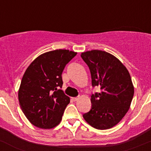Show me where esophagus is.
Here are the masks:
<instances>
[{"instance_id":"1","label":"esophagus","mask_w":151,"mask_h":151,"mask_svg":"<svg viewBox=\"0 0 151 151\" xmlns=\"http://www.w3.org/2000/svg\"><path fill=\"white\" fill-rule=\"evenodd\" d=\"M80 99V97H73V100L74 101H78V100Z\"/></svg>"}]
</instances>
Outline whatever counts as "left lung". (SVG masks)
Here are the masks:
<instances>
[{
    "label": "left lung",
    "instance_id": "obj_1",
    "mask_svg": "<svg viewBox=\"0 0 151 151\" xmlns=\"http://www.w3.org/2000/svg\"><path fill=\"white\" fill-rule=\"evenodd\" d=\"M81 57L90 69L92 85L101 90L91 95V109L83 118L94 129H111L130 108L134 96L130 74L119 60L106 51L89 50Z\"/></svg>",
    "mask_w": 151,
    "mask_h": 151
}]
</instances>
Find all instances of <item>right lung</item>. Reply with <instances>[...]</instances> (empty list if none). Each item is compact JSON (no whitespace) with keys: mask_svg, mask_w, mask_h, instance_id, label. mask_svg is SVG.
Returning <instances> with one entry per match:
<instances>
[{"mask_svg":"<svg viewBox=\"0 0 151 151\" xmlns=\"http://www.w3.org/2000/svg\"><path fill=\"white\" fill-rule=\"evenodd\" d=\"M76 52L64 49L38 56L28 66L18 91L19 105L36 127L50 129L59 125L70 102L62 88V73Z\"/></svg>","mask_w":151,"mask_h":151,"instance_id":"obj_1","label":"right lung"}]
</instances>
